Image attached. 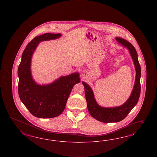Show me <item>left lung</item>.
<instances>
[{
  "label": "left lung",
  "mask_w": 157,
  "mask_h": 157,
  "mask_svg": "<svg viewBox=\"0 0 157 157\" xmlns=\"http://www.w3.org/2000/svg\"><path fill=\"white\" fill-rule=\"evenodd\" d=\"M116 41L129 50L133 60L136 70V77L133 90L128 99L124 104L113 108L102 107L95 101L93 91L91 88L85 82L82 84L85 87L86 100L87 109L91 116L94 119L103 123H116L125 119L133 107L137 104L140 94V77L141 68L139 63L138 54L133 45L123 38L116 37Z\"/></svg>",
  "instance_id": "left-lung-1"
}]
</instances>
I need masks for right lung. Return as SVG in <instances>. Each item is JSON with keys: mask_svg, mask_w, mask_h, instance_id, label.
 <instances>
[{"mask_svg": "<svg viewBox=\"0 0 157 157\" xmlns=\"http://www.w3.org/2000/svg\"><path fill=\"white\" fill-rule=\"evenodd\" d=\"M60 33H45L36 36L27 45L18 67V94L20 100L34 116L48 119L57 117L64 109L72 89L81 79L78 72L60 76L48 85H40L31 73V60L38 44L59 38Z\"/></svg>", "mask_w": 157, "mask_h": 157, "instance_id": "1", "label": "right lung"}]
</instances>
